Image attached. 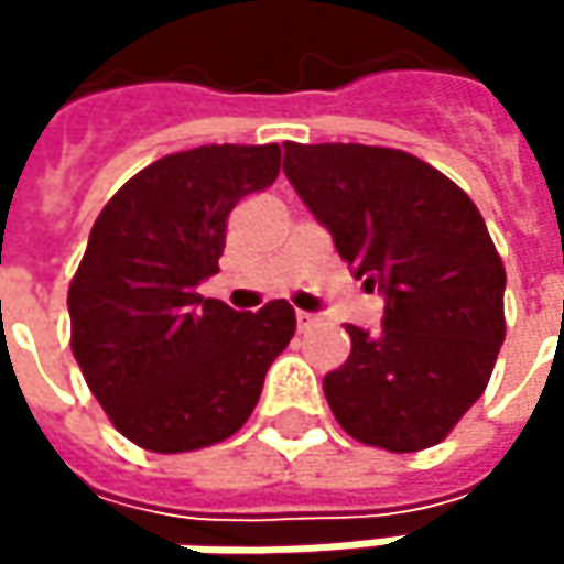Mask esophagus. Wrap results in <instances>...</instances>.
I'll use <instances>...</instances> for the list:
<instances>
[{
    "mask_svg": "<svg viewBox=\"0 0 564 564\" xmlns=\"http://www.w3.org/2000/svg\"><path fill=\"white\" fill-rule=\"evenodd\" d=\"M296 326H300V329H310V326H316V316L300 310V313H296Z\"/></svg>",
    "mask_w": 564,
    "mask_h": 564,
    "instance_id": "obj_1",
    "label": "esophagus"
}]
</instances>
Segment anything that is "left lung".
I'll return each mask as SVG.
<instances>
[{"label": "left lung", "instance_id": "1", "mask_svg": "<svg viewBox=\"0 0 564 564\" xmlns=\"http://www.w3.org/2000/svg\"><path fill=\"white\" fill-rule=\"evenodd\" d=\"M283 175L333 235L382 329L346 326L349 359L323 379L343 431L411 454L434 447L484 394L507 336V271L484 215L444 172L362 143H286Z\"/></svg>", "mask_w": 564, "mask_h": 564}]
</instances>
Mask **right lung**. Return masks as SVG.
Wrapping results in <instances>:
<instances>
[{
    "instance_id": "1",
    "label": "right lung",
    "mask_w": 564,
    "mask_h": 564,
    "mask_svg": "<svg viewBox=\"0 0 564 564\" xmlns=\"http://www.w3.org/2000/svg\"><path fill=\"white\" fill-rule=\"evenodd\" d=\"M281 172V147L212 143L137 172L97 215L67 290L70 349L113 427L156 454L231 437L296 329L271 300H205L231 208Z\"/></svg>"
}]
</instances>
